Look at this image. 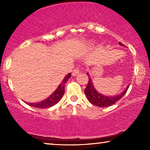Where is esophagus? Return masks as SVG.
<instances>
[{"label":"esophagus","instance_id":"esophagus-1","mask_svg":"<svg viewBox=\"0 0 150 150\" xmlns=\"http://www.w3.org/2000/svg\"><path fill=\"white\" fill-rule=\"evenodd\" d=\"M80 73V69L78 68V67H76V68H75L74 69L73 71H72V76H76L78 74Z\"/></svg>","mask_w":150,"mask_h":150}]
</instances>
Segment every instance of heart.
Segmentation results:
<instances>
[{
  "label": "heart",
  "mask_w": 150,
  "mask_h": 150,
  "mask_svg": "<svg viewBox=\"0 0 150 150\" xmlns=\"http://www.w3.org/2000/svg\"><path fill=\"white\" fill-rule=\"evenodd\" d=\"M93 43H90L89 46H93Z\"/></svg>",
  "instance_id": "1"
}]
</instances>
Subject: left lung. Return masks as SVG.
<instances>
[{"instance_id":"1","label":"left lung","mask_w":150,"mask_h":150,"mask_svg":"<svg viewBox=\"0 0 150 150\" xmlns=\"http://www.w3.org/2000/svg\"><path fill=\"white\" fill-rule=\"evenodd\" d=\"M119 44L122 46H124V45L120 42H119ZM87 74L88 77H89V83H88L87 87L85 89V93L90 103H91L95 106H99V107H107V106L112 105V104L117 102L119 100H120L125 95V93H126L127 90L128 89L129 86H130V85H128L124 91H123L122 93L117 94V95L105 96L99 93L95 89L92 80L89 77V72H87Z\"/></svg>"}]
</instances>
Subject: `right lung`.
Instances as JSON below:
<instances>
[{"instance_id": "right-lung-1", "label": "right lung", "mask_w": 150, "mask_h": 150, "mask_svg": "<svg viewBox=\"0 0 150 150\" xmlns=\"http://www.w3.org/2000/svg\"><path fill=\"white\" fill-rule=\"evenodd\" d=\"M70 77V73H69L68 74L65 76V78L63 80V81L61 82L60 85L58 86L57 89L55 90L48 98H47L46 100H42V101L39 102H35V103H29V102H26V104L31 106H33V107L39 108H48L55 105V104H57L59 101H60L63 95H64L65 84Z\"/></svg>"}]
</instances>
